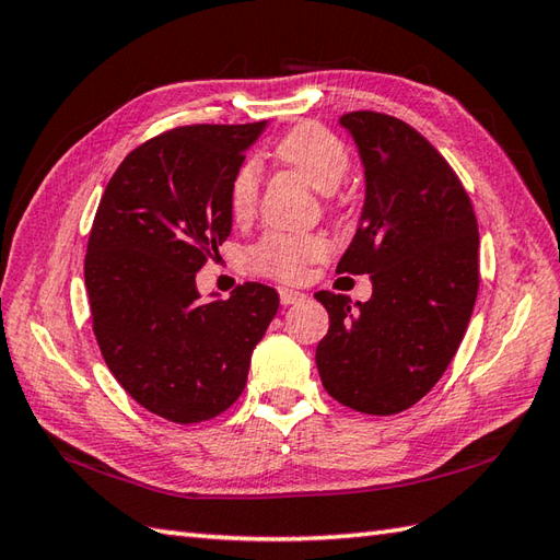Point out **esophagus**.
<instances>
[{"mask_svg": "<svg viewBox=\"0 0 560 560\" xmlns=\"http://www.w3.org/2000/svg\"><path fill=\"white\" fill-rule=\"evenodd\" d=\"M279 299L283 305H293V303L303 301L305 295L301 291H293V289H279Z\"/></svg>", "mask_w": 560, "mask_h": 560, "instance_id": "esophagus-1", "label": "esophagus"}]
</instances>
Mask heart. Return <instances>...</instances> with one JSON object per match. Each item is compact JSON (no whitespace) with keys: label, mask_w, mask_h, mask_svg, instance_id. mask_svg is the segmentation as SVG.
Here are the masks:
<instances>
[{"label":"heart","mask_w":560,"mask_h":560,"mask_svg":"<svg viewBox=\"0 0 560 560\" xmlns=\"http://www.w3.org/2000/svg\"><path fill=\"white\" fill-rule=\"evenodd\" d=\"M273 156L323 195L335 192L351 168V156L343 141L315 122H303L283 135L273 147ZM257 195L259 165L247 161L237 168L231 185L233 217H249L257 205ZM327 253L329 241L319 233H267L257 245L247 249V265L265 277L295 281L303 277L311 261L323 259Z\"/></svg>","instance_id":"obj_1"}]
</instances>
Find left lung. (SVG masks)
Segmentation results:
<instances>
[{
  "mask_svg": "<svg viewBox=\"0 0 560 560\" xmlns=\"http://www.w3.org/2000/svg\"><path fill=\"white\" fill-rule=\"evenodd\" d=\"M363 163L365 199L337 271L371 273L373 295L315 293L329 331L315 363L343 407L387 416L413 407L457 353L479 291V229L447 161L407 122L339 117Z\"/></svg>",
  "mask_w": 560,
  "mask_h": 560,
  "instance_id": "8db88e82",
  "label": "left lung"
}]
</instances>
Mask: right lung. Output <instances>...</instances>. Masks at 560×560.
<instances>
[{
    "instance_id": "1",
    "label": "right lung",
    "mask_w": 560,
    "mask_h": 560,
    "mask_svg": "<svg viewBox=\"0 0 560 560\" xmlns=\"http://www.w3.org/2000/svg\"><path fill=\"white\" fill-rule=\"evenodd\" d=\"M267 122L177 127L137 147L101 197L89 237L93 335L117 383L173 423L225 411L279 293L243 283L201 301L197 271L231 235V185Z\"/></svg>"
}]
</instances>
